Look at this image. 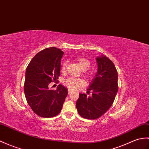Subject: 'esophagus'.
<instances>
[{"instance_id":"1","label":"esophagus","mask_w":149,"mask_h":149,"mask_svg":"<svg viewBox=\"0 0 149 149\" xmlns=\"http://www.w3.org/2000/svg\"><path fill=\"white\" fill-rule=\"evenodd\" d=\"M72 92V91L70 90V89H68V94H70V93H71Z\"/></svg>"}]
</instances>
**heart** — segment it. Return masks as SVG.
I'll list each match as a JSON object with an SVG mask.
<instances>
[{"mask_svg": "<svg viewBox=\"0 0 149 149\" xmlns=\"http://www.w3.org/2000/svg\"><path fill=\"white\" fill-rule=\"evenodd\" d=\"M77 62L79 65V66L81 67L82 70H86L89 68V66H90V61H89L88 59L86 58L80 57L77 58ZM67 61H63L61 65L60 70L61 72L62 73H65L67 69ZM63 84L65 86L72 89V90H76L81 88L83 86H84L86 84L84 79L82 78H76L74 77H69L65 79L63 81Z\"/></svg>", "mask_w": 149, "mask_h": 149, "instance_id": "b5f03b06", "label": "heart"}]
</instances>
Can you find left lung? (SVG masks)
<instances>
[{
    "label": "left lung",
    "instance_id": "left-lung-1",
    "mask_svg": "<svg viewBox=\"0 0 149 149\" xmlns=\"http://www.w3.org/2000/svg\"><path fill=\"white\" fill-rule=\"evenodd\" d=\"M98 71L93 79L87 94L79 93L76 108L79 115L88 119L103 116L113 104L118 91V75L113 62L103 55L96 58Z\"/></svg>",
    "mask_w": 149,
    "mask_h": 149
}]
</instances>
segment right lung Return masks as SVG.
<instances>
[{"instance_id":"1","label":"right lung","mask_w":149,"mask_h":149,"mask_svg":"<svg viewBox=\"0 0 149 149\" xmlns=\"http://www.w3.org/2000/svg\"><path fill=\"white\" fill-rule=\"evenodd\" d=\"M63 51L51 47L39 52L28 65L25 73L24 92L28 104L37 115L47 118L61 112L68 95L61 84L56 90L48 88L60 75L61 59Z\"/></svg>"}]
</instances>
